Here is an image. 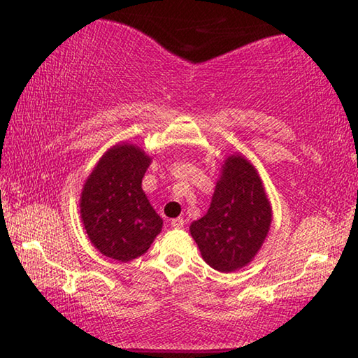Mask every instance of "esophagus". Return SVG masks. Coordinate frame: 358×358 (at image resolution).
Wrapping results in <instances>:
<instances>
[{"label":"esophagus","instance_id":"34e87169","mask_svg":"<svg viewBox=\"0 0 358 358\" xmlns=\"http://www.w3.org/2000/svg\"><path fill=\"white\" fill-rule=\"evenodd\" d=\"M171 224L173 229H181V227H185V220L183 217H177V220H172Z\"/></svg>","mask_w":358,"mask_h":358}]
</instances>
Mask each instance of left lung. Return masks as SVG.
I'll return each instance as SVG.
<instances>
[{
	"label": "left lung",
	"mask_w": 358,
	"mask_h": 358,
	"mask_svg": "<svg viewBox=\"0 0 358 358\" xmlns=\"http://www.w3.org/2000/svg\"><path fill=\"white\" fill-rule=\"evenodd\" d=\"M271 207L262 180L241 155L229 156L207 215L189 227L211 268L230 273L256 256L270 230Z\"/></svg>",
	"instance_id": "1"
}]
</instances>
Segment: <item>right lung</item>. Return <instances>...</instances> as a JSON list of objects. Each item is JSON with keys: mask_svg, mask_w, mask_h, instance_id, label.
<instances>
[{"mask_svg": "<svg viewBox=\"0 0 358 358\" xmlns=\"http://www.w3.org/2000/svg\"><path fill=\"white\" fill-rule=\"evenodd\" d=\"M150 162L151 157L137 145H115L83 185L85 230L99 252L120 262L147 252L162 229V220L142 189Z\"/></svg>", "mask_w": 358, "mask_h": 358, "instance_id": "add662e5", "label": "right lung"}]
</instances>
